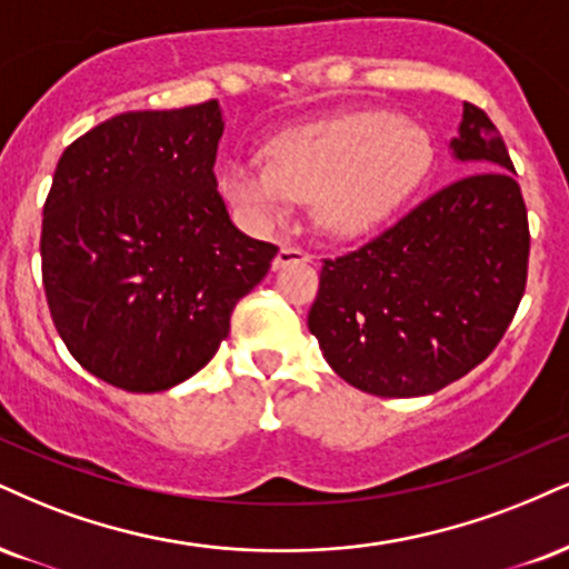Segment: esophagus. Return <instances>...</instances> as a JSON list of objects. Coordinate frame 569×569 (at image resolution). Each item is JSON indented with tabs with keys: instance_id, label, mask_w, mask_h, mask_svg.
<instances>
[{
	"instance_id": "1",
	"label": "esophagus",
	"mask_w": 569,
	"mask_h": 569,
	"mask_svg": "<svg viewBox=\"0 0 569 569\" xmlns=\"http://www.w3.org/2000/svg\"><path fill=\"white\" fill-rule=\"evenodd\" d=\"M310 262V254H307L305 249H299V246H291V243H283L278 249L276 259H272V270H283V267L289 264H305Z\"/></svg>"
}]
</instances>
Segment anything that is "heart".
<instances>
[{"mask_svg": "<svg viewBox=\"0 0 569 569\" xmlns=\"http://www.w3.org/2000/svg\"><path fill=\"white\" fill-rule=\"evenodd\" d=\"M423 137L387 113H347L291 129L267 142V167L232 159L219 190L249 228L262 230L291 198H312L328 236L371 230L416 182Z\"/></svg>", "mask_w": 569, "mask_h": 569, "instance_id": "heart-1", "label": "heart"}]
</instances>
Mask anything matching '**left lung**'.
<instances>
[{
	"label": "left lung",
	"mask_w": 569,
	"mask_h": 569,
	"mask_svg": "<svg viewBox=\"0 0 569 569\" xmlns=\"http://www.w3.org/2000/svg\"><path fill=\"white\" fill-rule=\"evenodd\" d=\"M463 167L392 228L323 259L307 315L328 366L376 397L432 395L503 339L522 302L530 228L501 132L463 102Z\"/></svg>",
	"instance_id": "8db88e82"
}]
</instances>
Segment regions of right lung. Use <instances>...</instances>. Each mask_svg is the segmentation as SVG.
Instances as JSON below:
<instances>
[{"label":"right lung","instance_id":"obj_1","mask_svg":"<svg viewBox=\"0 0 569 569\" xmlns=\"http://www.w3.org/2000/svg\"><path fill=\"white\" fill-rule=\"evenodd\" d=\"M217 100L102 121L60 156L42 280L68 352L106 385L163 392L201 371L278 246L243 236L217 190Z\"/></svg>","mask_w":569,"mask_h":569}]
</instances>
